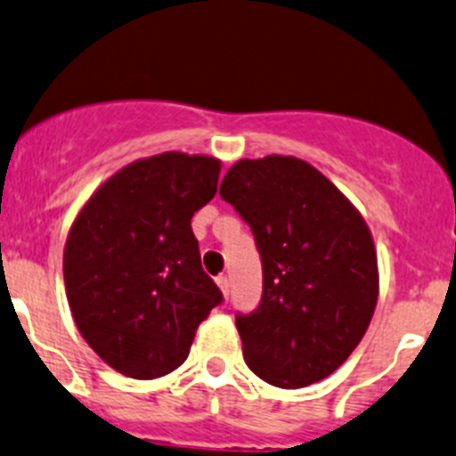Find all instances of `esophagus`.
<instances>
[{"mask_svg": "<svg viewBox=\"0 0 456 456\" xmlns=\"http://www.w3.org/2000/svg\"><path fill=\"white\" fill-rule=\"evenodd\" d=\"M216 282H218L220 291H223V296H224V298H227V296H229V287H232V285H229V278L227 276H218V278H216Z\"/></svg>", "mask_w": 456, "mask_h": 456, "instance_id": "esophagus-1", "label": "esophagus"}]
</instances>
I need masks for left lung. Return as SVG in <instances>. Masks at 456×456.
<instances>
[{"instance_id":"8db88e82","label":"left lung","mask_w":456,"mask_h":456,"mask_svg":"<svg viewBox=\"0 0 456 456\" xmlns=\"http://www.w3.org/2000/svg\"><path fill=\"white\" fill-rule=\"evenodd\" d=\"M220 196L249 224L263 263L258 307L236 314L245 363L287 390L330 377L377 307L365 220L321 171L291 156L236 162Z\"/></svg>"}]
</instances>
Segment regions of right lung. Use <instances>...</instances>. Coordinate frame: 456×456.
<instances>
[{
  "label": "right lung",
  "instance_id": "obj_1",
  "mask_svg": "<svg viewBox=\"0 0 456 456\" xmlns=\"http://www.w3.org/2000/svg\"><path fill=\"white\" fill-rule=\"evenodd\" d=\"M220 162L160 153L110 175L64 247L75 325L104 363L131 379L184 363L223 291L205 273L191 218L216 196Z\"/></svg>",
  "mask_w": 456,
  "mask_h": 456
}]
</instances>
